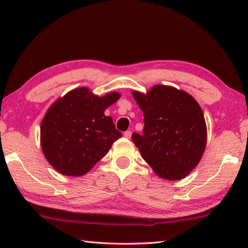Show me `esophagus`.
<instances>
[{"label": "esophagus", "instance_id": "obj_1", "mask_svg": "<svg viewBox=\"0 0 248 248\" xmlns=\"http://www.w3.org/2000/svg\"><path fill=\"white\" fill-rule=\"evenodd\" d=\"M131 135H132V132H131V131H125V132L124 133V136L125 139H130Z\"/></svg>", "mask_w": 248, "mask_h": 248}]
</instances>
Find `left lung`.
Masks as SVG:
<instances>
[{"mask_svg": "<svg viewBox=\"0 0 248 248\" xmlns=\"http://www.w3.org/2000/svg\"><path fill=\"white\" fill-rule=\"evenodd\" d=\"M144 113L143 134L132 140L157 176L176 181L197 166L207 143L202 110L191 94L155 85L146 94L132 92Z\"/></svg>", "mask_w": 248, "mask_h": 248, "instance_id": "obj_1", "label": "left lung"}]
</instances>
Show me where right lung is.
Here are the masks:
<instances>
[{
  "mask_svg": "<svg viewBox=\"0 0 248 248\" xmlns=\"http://www.w3.org/2000/svg\"><path fill=\"white\" fill-rule=\"evenodd\" d=\"M120 97H103L80 87L57 99L41 121L40 143L46 159L66 176H82L108 154L121 133L104 110Z\"/></svg>",
  "mask_w": 248,
  "mask_h": 248,
  "instance_id": "1",
  "label": "right lung"
}]
</instances>
